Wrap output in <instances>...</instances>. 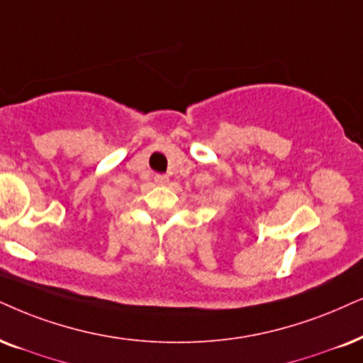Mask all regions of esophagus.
Masks as SVG:
<instances>
[{
    "label": "esophagus",
    "instance_id": "esophagus-1",
    "mask_svg": "<svg viewBox=\"0 0 363 363\" xmlns=\"http://www.w3.org/2000/svg\"><path fill=\"white\" fill-rule=\"evenodd\" d=\"M154 181H155V184L164 186V184H167V182H169V176H166V174H155Z\"/></svg>",
    "mask_w": 363,
    "mask_h": 363
}]
</instances>
